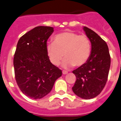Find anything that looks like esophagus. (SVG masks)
<instances>
[{"mask_svg":"<svg viewBox=\"0 0 121 121\" xmlns=\"http://www.w3.org/2000/svg\"><path fill=\"white\" fill-rule=\"evenodd\" d=\"M68 73V71H63V74H67Z\"/></svg>","mask_w":121,"mask_h":121,"instance_id":"1","label":"esophagus"}]
</instances>
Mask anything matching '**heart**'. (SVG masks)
Masks as SVG:
<instances>
[{"instance_id":"heart-1","label":"heart","mask_w":121,"mask_h":121,"mask_svg":"<svg viewBox=\"0 0 121 121\" xmlns=\"http://www.w3.org/2000/svg\"><path fill=\"white\" fill-rule=\"evenodd\" d=\"M49 60L53 65L60 63L63 58L64 68L81 66L89 60L91 53V42L88 36L74 32L59 33L46 46ZM64 55H63V54Z\"/></svg>"}]
</instances>
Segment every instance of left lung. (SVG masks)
Segmentation results:
<instances>
[{
    "mask_svg": "<svg viewBox=\"0 0 121 121\" xmlns=\"http://www.w3.org/2000/svg\"><path fill=\"white\" fill-rule=\"evenodd\" d=\"M83 29L91 40V53L86 63L73 71L76 80L72 90L79 98L90 99L99 95L106 84L111 56L104 40L90 28Z\"/></svg>",
    "mask_w": 121,
    "mask_h": 121,
    "instance_id": "1",
    "label": "left lung"
}]
</instances>
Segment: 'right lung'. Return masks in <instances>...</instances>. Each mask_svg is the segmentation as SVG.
<instances>
[{
  "label": "right lung",
  "instance_id": "obj_1",
  "mask_svg": "<svg viewBox=\"0 0 121 121\" xmlns=\"http://www.w3.org/2000/svg\"><path fill=\"white\" fill-rule=\"evenodd\" d=\"M51 26H38L20 37L13 58L15 78L21 91L32 99L43 98L52 91L62 71L47 55V42Z\"/></svg>",
  "mask_w": 121,
  "mask_h": 121
}]
</instances>
